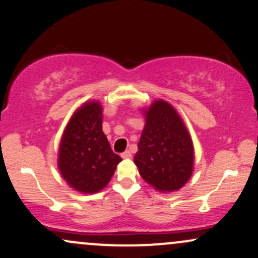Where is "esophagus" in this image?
I'll return each instance as SVG.
<instances>
[{
  "instance_id": "1",
  "label": "esophagus",
  "mask_w": 258,
  "mask_h": 258,
  "mask_svg": "<svg viewBox=\"0 0 258 258\" xmlns=\"http://www.w3.org/2000/svg\"><path fill=\"white\" fill-rule=\"evenodd\" d=\"M131 152H130V150H126V152H123L122 154H121V156H122L123 159H128V158H131Z\"/></svg>"
}]
</instances>
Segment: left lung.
Returning a JSON list of instances; mask_svg holds the SVG:
<instances>
[{
	"label": "left lung",
	"instance_id": "obj_1",
	"mask_svg": "<svg viewBox=\"0 0 258 258\" xmlns=\"http://www.w3.org/2000/svg\"><path fill=\"white\" fill-rule=\"evenodd\" d=\"M144 114L146 125L135 155L139 174L156 190H178L193 172L190 135L176 109L165 100H155Z\"/></svg>",
	"mask_w": 258,
	"mask_h": 258
}]
</instances>
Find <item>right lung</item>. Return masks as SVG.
Masks as SVG:
<instances>
[{
    "instance_id": "obj_1",
    "label": "right lung",
    "mask_w": 258,
    "mask_h": 258,
    "mask_svg": "<svg viewBox=\"0 0 258 258\" xmlns=\"http://www.w3.org/2000/svg\"><path fill=\"white\" fill-rule=\"evenodd\" d=\"M103 108L87 102L74 112L59 146L58 167L72 188L98 193L110 182L121 159L111 150L102 130Z\"/></svg>"
}]
</instances>
